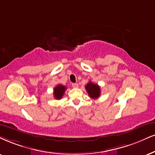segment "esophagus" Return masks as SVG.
Instances as JSON below:
<instances>
[{
    "label": "esophagus",
    "mask_w": 155,
    "mask_h": 155,
    "mask_svg": "<svg viewBox=\"0 0 155 155\" xmlns=\"http://www.w3.org/2000/svg\"><path fill=\"white\" fill-rule=\"evenodd\" d=\"M72 87H74V88H78V87H79V85H78V83H72Z\"/></svg>",
    "instance_id": "1"
}]
</instances>
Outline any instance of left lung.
Returning a JSON list of instances; mask_svg holds the SVG:
<instances>
[{
	"mask_svg": "<svg viewBox=\"0 0 155 155\" xmlns=\"http://www.w3.org/2000/svg\"><path fill=\"white\" fill-rule=\"evenodd\" d=\"M85 89H86L89 96L92 98H98L101 95V87L98 84L93 83L90 81L88 83L85 85Z\"/></svg>",
	"mask_w": 155,
	"mask_h": 155,
	"instance_id": "8db88e82",
	"label": "left lung"
}]
</instances>
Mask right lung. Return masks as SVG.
<instances>
[{
  "label": "right lung",
  "instance_id": "add662e5",
  "mask_svg": "<svg viewBox=\"0 0 155 155\" xmlns=\"http://www.w3.org/2000/svg\"><path fill=\"white\" fill-rule=\"evenodd\" d=\"M66 87L62 85H57L54 88V97L57 100H60L62 98L63 95L65 92Z\"/></svg>",
  "mask_w": 155,
  "mask_h": 155
}]
</instances>
